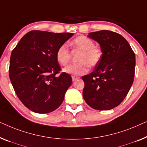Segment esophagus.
Here are the masks:
<instances>
[{
	"instance_id": "obj_1",
	"label": "esophagus",
	"mask_w": 147,
	"mask_h": 147,
	"mask_svg": "<svg viewBox=\"0 0 147 147\" xmlns=\"http://www.w3.org/2000/svg\"><path fill=\"white\" fill-rule=\"evenodd\" d=\"M78 77H76V76H72V79H73V81H75V80H76L77 79H78Z\"/></svg>"
}]
</instances>
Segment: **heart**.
Listing matches in <instances>:
<instances>
[{"label": "heart", "mask_w": 147, "mask_h": 147, "mask_svg": "<svg viewBox=\"0 0 147 147\" xmlns=\"http://www.w3.org/2000/svg\"><path fill=\"white\" fill-rule=\"evenodd\" d=\"M72 45L76 49L82 51L78 58L80 63L67 65L63 69L64 73L74 76L82 75L87 73L88 65L94 67L99 63L102 57V51L98 47L94 46V42L91 39L85 36H80L72 41ZM56 58L61 65L67 64L70 53L67 45L63 44L59 47L56 53Z\"/></svg>", "instance_id": "1"}]
</instances>
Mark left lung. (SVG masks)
I'll return each instance as SVG.
<instances>
[{
  "mask_svg": "<svg viewBox=\"0 0 147 147\" xmlns=\"http://www.w3.org/2000/svg\"><path fill=\"white\" fill-rule=\"evenodd\" d=\"M97 42L102 57L94 71L82 77L85 102L99 111L113 109L121 104L133 83L135 55L127 40L110 30L88 33Z\"/></svg>",
  "mask_w": 147,
  "mask_h": 147,
  "instance_id": "left-lung-1",
  "label": "left lung"
}]
</instances>
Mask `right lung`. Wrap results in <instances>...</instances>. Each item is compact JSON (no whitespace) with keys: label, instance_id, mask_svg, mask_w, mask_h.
Listing matches in <instances>:
<instances>
[{"label":"right lung","instance_id":"obj_1","mask_svg":"<svg viewBox=\"0 0 147 147\" xmlns=\"http://www.w3.org/2000/svg\"><path fill=\"white\" fill-rule=\"evenodd\" d=\"M73 33L32 30L12 51L9 77L24 106L40 114L53 112L63 102L72 84L69 74L61 71L56 53Z\"/></svg>","mask_w":147,"mask_h":147}]
</instances>
